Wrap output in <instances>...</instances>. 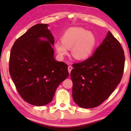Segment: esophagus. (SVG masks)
Segmentation results:
<instances>
[{
  "label": "esophagus",
  "mask_w": 131,
  "mask_h": 131,
  "mask_svg": "<svg viewBox=\"0 0 131 131\" xmlns=\"http://www.w3.org/2000/svg\"><path fill=\"white\" fill-rule=\"evenodd\" d=\"M72 69H73V68H72V66H68V72H69V73H70L71 70H72Z\"/></svg>",
  "instance_id": "34e87169"
}]
</instances>
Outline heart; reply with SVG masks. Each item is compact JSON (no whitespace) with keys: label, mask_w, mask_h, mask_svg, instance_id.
Instances as JSON below:
<instances>
[{"label":"heart","mask_w":131,"mask_h":131,"mask_svg":"<svg viewBox=\"0 0 131 131\" xmlns=\"http://www.w3.org/2000/svg\"><path fill=\"white\" fill-rule=\"evenodd\" d=\"M96 39L91 31L80 27H71L66 29L61 36V41L54 44L55 49L59 57L63 58L69 53L77 60H85L89 58L95 49Z\"/></svg>","instance_id":"b5f03b06"}]
</instances>
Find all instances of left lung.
<instances>
[{
	"label": "left lung",
	"instance_id": "left-lung-1",
	"mask_svg": "<svg viewBox=\"0 0 131 131\" xmlns=\"http://www.w3.org/2000/svg\"><path fill=\"white\" fill-rule=\"evenodd\" d=\"M125 65L119 42L108 31L92 56L73 64L72 96L82 108L97 107L106 100L120 83Z\"/></svg>",
	"mask_w": 131,
	"mask_h": 131
}]
</instances>
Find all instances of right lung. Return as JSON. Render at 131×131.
I'll list each match as a JSON object with an SVG mask.
<instances>
[{
  "label": "right lung",
  "instance_id": "right-lung-1",
  "mask_svg": "<svg viewBox=\"0 0 131 131\" xmlns=\"http://www.w3.org/2000/svg\"><path fill=\"white\" fill-rule=\"evenodd\" d=\"M48 26L38 24L31 27L14 42L10 55L9 72L17 91L26 102L37 106L51 102L69 76L68 65L54 59V38Z\"/></svg>",
  "mask_w": 131,
  "mask_h": 131
}]
</instances>
